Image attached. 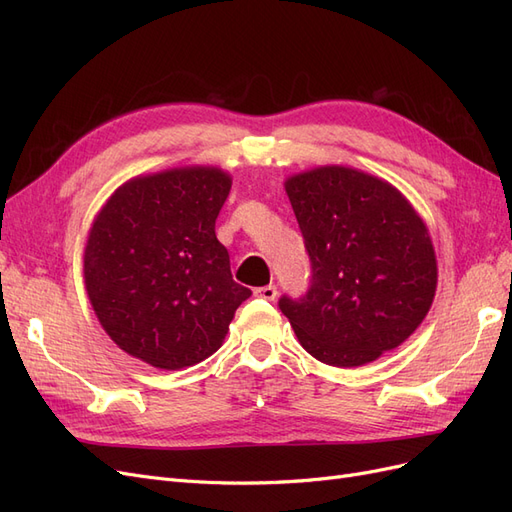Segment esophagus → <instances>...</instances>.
I'll return each instance as SVG.
<instances>
[{
	"label": "esophagus",
	"instance_id": "esophagus-1",
	"mask_svg": "<svg viewBox=\"0 0 512 512\" xmlns=\"http://www.w3.org/2000/svg\"><path fill=\"white\" fill-rule=\"evenodd\" d=\"M254 294H256V297H260V299H265V301H275V297H277V288H275V284H269V286L256 288V290H254Z\"/></svg>",
	"mask_w": 512,
	"mask_h": 512
}]
</instances>
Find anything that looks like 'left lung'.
Listing matches in <instances>:
<instances>
[{
    "mask_svg": "<svg viewBox=\"0 0 512 512\" xmlns=\"http://www.w3.org/2000/svg\"><path fill=\"white\" fill-rule=\"evenodd\" d=\"M312 286L280 299L299 344L333 367H361L401 346L429 312L438 260L429 230L393 183L327 164L284 181Z\"/></svg>",
    "mask_w": 512,
    "mask_h": 512,
    "instance_id": "8db88e82",
    "label": "left lung"
}]
</instances>
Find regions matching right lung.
<instances>
[{
  "mask_svg": "<svg viewBox=\"0 0 512 512\" xmlns=\"http://www.w3.org/2000/svg\"><path fill=\"white\" fill-rule=\"evenodd\" d=\"M230 185L218 166L138 175L91 222L83 252L87 297L106 335L134 359L166 371L205 361L250 299L215 237Z\"/></svg>",
  "mask_w": 512,
  "mask_h": 512,
  "instance_id": "1",
  "label": "right lung"
}]
</instances>
